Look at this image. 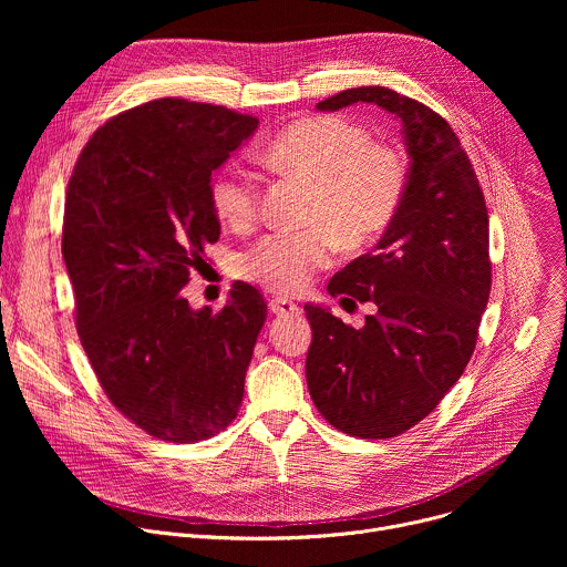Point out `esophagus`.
<instances>
[{
  "label": "esophagus",
  "instance_id": "esophagus-1",
  "mask_svg": "<svg viewBox=\"0 0 567 567\" xmlns=\"http://www.w3.org/2000/svg\"><path fill=\"white\" fill-rule=\"evenodd\" d=\"M269 309L276 316H296V313H300L298 305L293 300H289V298H271L269 300Z\"/></svg>",
  "mask_w": 567,
  "mask_h": 567
}]
</instances>
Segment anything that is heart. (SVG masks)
Segmentation results:
<instances>
[{
  "mask_svg": "<svg viewBox=\"0 0 567 567\" xmlns=\"http://www.w3.org/2000/svg\"><path fill=\"white\" fill-rule=\"evenodd\" d=\"M265 161L311 184L305 230L271 233L245 256V276L278 293H300L316 271L330 267L337 239L346 249L372 241L394 217L409 184L399 150L372 143L365 127L341 116H313L285 127ZM217 217L247 230L260 215L258 182L224 171L210 190Z\"/></svg>",
  "mask_w": 567,
  "mask_h": 567,
  "instance_id": "b5f03b06",
  "label": "heart"
}]
</instances>
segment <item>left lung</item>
I'll return each mask as SVG.
<instances>
[{
	"instance_id": "1",
	"label": "left lung",
	"mask_w": 567,
	"mask_h": 567,
	"mask_svg": "<svg viewBox=\"0 0 567 567\" xmlns=\"http://www.w3.org/2000/svg\"><path fill=\"white\" fill-rule=\"evenodd\" d=\"M372 103L401 121L409 184L372 254L328 285L377 305L354 330L328 307L305 305L311 346L305 374L334 429L385 440L422 422L462 377L492 291L489 215L471 161L431 107L388 87L346 90L316 105Z\"/></svg>"
}]
</instances>
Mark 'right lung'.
Returning <instances> with one entry per match:
<instances>
[{
	"instance_id": "right-lung-1",
	"label": "right lung",
	"mask_w": 567,
	"mask_h": 567,
	"mask_svg": "<svg viewBox=\"0 0 567 567\" xmlns=\"http://www.w3.org/2000/svg\"><path fill=\"white\" fill-rule=\"evenodd\" d=\"M258 123L219 105L150 101L99 127L69 179L62 258L80 343L110 401L156 440L213 437L245 396L262 293L235 282L213 313L182 289L219 239L210 175Z\"/></svg>"
}]
</instances>
